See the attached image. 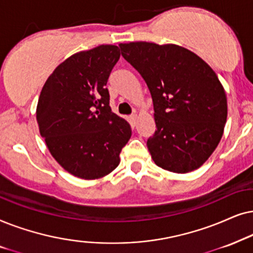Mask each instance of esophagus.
I'll use <instances>...</instances> for the list:
<instances>
[{"label": "esophagus", "instance_id": "obj_1", "mask_svg": "<svg viewBox=\"0 0 253 253\" xmlns=\"http://www.w3.org/2000/svg\"><path fill=\"white\" fill-rule=\"evenodd\" d=\"M136 120H137L136 114H132V116L129 117V123L132 124V125H135L136 124Z\"/></svg>", "mask_w": 253, "mask_h": 253}]
</instances>
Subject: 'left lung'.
Masks as SVG:
<instances>
[{
	"instance_id": "1",
	"label": "left lung",
	"mask_w": 253,
	"mask_h": 253,
	"mask_svg": "<svg viewBox=\"0 0 253 253\" xmlns=\"http://www.w3.org/2000/svg\"><path fill=\"white\" fill-rule=\"evenodd\" d=\"M119 47L153 98L157 130L147 146L155 164L174 173L197 170L216 149L227 121V95L217 75L200 56L174 43Z\"/></svg>"
}]
</instances>
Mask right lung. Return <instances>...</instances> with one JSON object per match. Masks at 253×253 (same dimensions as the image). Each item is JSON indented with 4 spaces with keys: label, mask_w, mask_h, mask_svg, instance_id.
<instances>
[{
    "label": "right lung",
    "mask_w": 253,
    "mask_h": 253,
    "mask_svg": "<svg viewBox=\"0 0 253 253\" xmlns=\"http://www.w3.org/2000/svg\"><path fill=\"white\" fill-rule=\"evenodd\" d=\"M120 58L116 45L73 54L48 76L37 105V123L49 153L66 171L98 179L116 169L132 129L111 111L106 89Z\"/></svg>",
    "instance_id": "obj_1"
}]
</instances>
